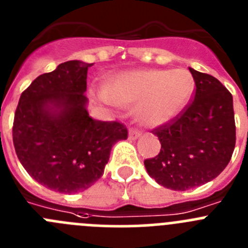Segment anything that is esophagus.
<instances>
[{"label":"esophagus","mask_w":248,"mask_h":248,"mask_svg":"<svg viewBox=\"0 0 248 248\" xmlns=\"http://www.w3.org/2000/svg\"><path fill=\"white\" fill-rule=\"evenodd\" d=\"M140 136H141V133H140L139 130H136V129H130V130H129V138H130L131 140L139 139Z\"/></svg>","instance_id":"esophagus-1"}]
</instances>
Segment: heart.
I'll list each match as a JSON object with an SVG mask.
<instances>
[{
    "mask_svg": "<svg viewBox=\"0 0 248 248\" xmlns=\"http://www.w3.org/2000/svg\"><path fill=\"white\" fill-rule=\"evenodd\" d=\"M194 86L192 74L186 69H145L118 75L107 93L115 104H136L135 115L139 123L147 128H157L185 109Z\"/></svg>",
    "mask_w": 248,
    "mask_h": 248,
    "instance_id": "1",
    "label": "heart"
}]
</instances>
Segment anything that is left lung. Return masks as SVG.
Here are the masks:
<instances>
[{
	"label": "left lung",
	"mask_w": 248,
	"mask_h": 248,
	"mask_svg": "<svg viewBox=\"0 0 248 248\" xmlns=\"http://www.w3.org/2000/svg\"><path fill=\"white\" fill-rule=\"evenodd\" d=\"M193 101L171 122L154 129L160 154L144 161L158 185L187 190L208 183L230 162L236 142L231 93L214 76L189 67Z\"/></svg>",
	"instance_id": "1"
}]
</instances>
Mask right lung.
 Instances as JSON below:
<instances>
[{
  "label": "right lung",
  "instance_id": "obj_1",
  "mask_svg": "<svg viewBox=\"0 0 248 248\" xmlns=\"http://www.w3.org/2000/svg\"><path fill=\"white\" fill-rule=\"evenodd\" d=\"M93 63L71 60L36 77L20 94L13 145L26 171L59 193L82 192L98 181L113 145L128 138L119 122L87 112V71Z\"/></svg>",
  "mask_w": 248,
  "mask_h": 248
}]
</instances>
